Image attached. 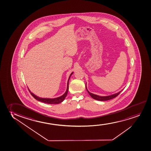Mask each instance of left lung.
<instances>
[{
	"label": "left lung",
	"mask_w": 151,
	"mask_h": 151,
	"mask_svg": "<svg viewBox=\"0 0 151 151\" xmlns=\"http://www.w3.org/2000/svg\"><path fill=\"white\" fill-rule=\"evenodd\" d=\"M86 90H87V91L88 92V94H90V95L92 97V98H93L94 99H95V100H99V101H106V100L112 99L113 98L116 97V96H117L118 95L121 93L122 91H120L118 92L117 93L113 94V95H109V96H99V95H97L93 94L92 93L89 92L88 90L87 89V88H86Z\"/></svg>",
	"instance_id": "obj_1"
}]
</instances>
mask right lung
Listing matches in <instances>:
<instances>
[{
  "mask_svg": "<svg viewBox=\"0 0 151 151\" xmlns=\"http://www.w3.org/2000/svg\"><path fill=\"white\" fill-rule=\"evenodd\" d=\"M73 74V72L71 74H70V76H69V79H68V83H67V90L65 91V94H63V95L62 96H60V97H57V98H40V97H38V96H36L35 94H34L33 93H32L30 90H29V92H30V93L31 94L32 96L34 98L36 99V100H37L38 101H40V102H43V103H45V104H59L61 102H63V100H65V98L66 97V96H67V94H68V90H69V79L70 78V76L72 75Z\"/></svg>",
  "mask_w": 151,
  "mask_h": 151,
  "instance_id": "right-lung-1",
  "label": "right lung"
}]
</instances>
